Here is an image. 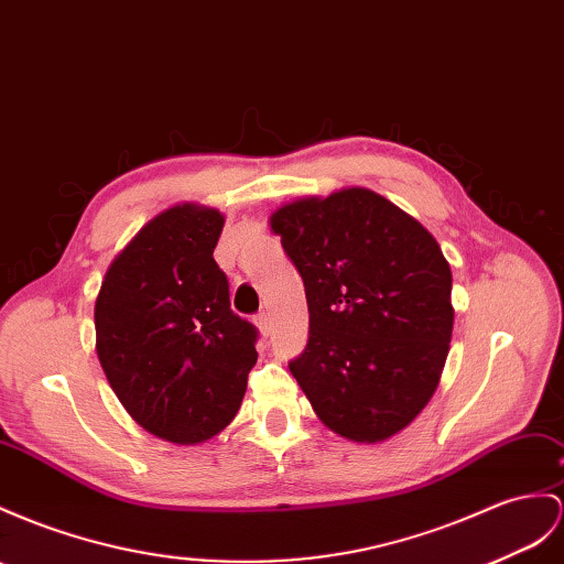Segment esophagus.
Instances as JSON below:
<instances>
[{"label":"esophagus","mask_w":564,"mask_h":564,"mask_svg":"<svg viewBox=\"0 0 564 564\" xmlns=\"http://www.w3.org/2000/svg\"><path fill=\"white\" fill-rule=\"evenodd\" d=\"M257 328H259V334H262V336L271 334V316L267 312L257 314Z\"/></svg>","instance_id":"esophagus-1"}]
</instances>
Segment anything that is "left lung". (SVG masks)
I'll return each instance as SVG.
<instances>
[{
	"instance_id": "obj_1",
	"label": "left lung",
	"mask_w": 564,
	"mask_h": 564,
	"mask_svg": "<svg viewBox=\"0 0 564 564\" xmlns=\"http://www.w3.org/2000/svg\"><path fill=\"white\" fill-rule=\"evenodd\" d=\"M269 226L305 283L291 373L338 436L381 443L429 405L451 350L453 273L429 230L367 187L297 197Z\"/></svg>"
}]
</instances>
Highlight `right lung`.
Instances as JSON below:
<instances>
[{"instance_id":"right-lung-1","label":"right lung","mask_w":564,"mask_h":564,"mask_svg":"<svg viewBox=\"0 0 564 564\" xmlns=\"http://www.w3.org/2000/svg\"><path fill=\"white\" fill-rule=\"evenodd\" d=\"M214 207L181 202L111 259L95 300V348L126 412L152 436L199 445L240 410L257 362V328L230 312L214 262Z\"/></svg>"}]
</instances>
